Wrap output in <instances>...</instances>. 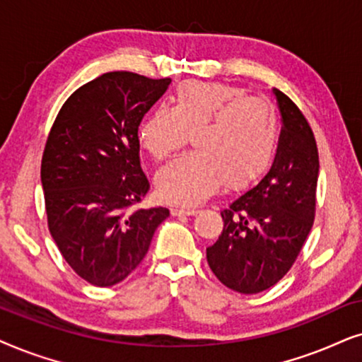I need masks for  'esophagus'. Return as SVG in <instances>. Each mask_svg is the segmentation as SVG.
I'll list each match as a JSON object with an SVG mask.
<instances>
[{"instance_id": "obj_1", "label": "esophagus", "mask_w": 362, "mask_h": 362, "mask_svg": "<svg viewBox=\"0 0 362 362\" xmlns=\"http://www.w3.org/2000/svg\"><path fill=\"white\" fill-rule=\"evenodd\" d=\"M170 211H172L173 216H180V215L190 216V215H195L199 210L192 209V206H173Z\"/></svg>"}]
</instances>
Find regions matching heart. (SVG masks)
<instances>
[{"mask_svg":"<svg viewBox=\"0 0 362 362\" xmlns=\"http://www.w3.org/2000/svg\"><path fill=\"white\" fill-rule=\"evenodd\" d=\"M192 136L195 152L157 173L158 194L168 202L195 205L225 184L242 190L272 165L278 144L273 104L243 89L220 83L187 81L137 129L141 147L156 162L172 157Z\"/></svg>","mask_w":362,"mask_h":362,"instance_id":"b5f03b06","label":"heart"}]
</instances>
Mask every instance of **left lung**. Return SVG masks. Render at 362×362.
<instances>
[{
  "label": "left lung",
  "instance_id": "left-lung-1",
  "mask_svg": "<svg viewBox=\"0 0 362 362\" xmlns=\"http://www.w3.org/2000/svg\"><path fill=\"white\" fill-rule=\"evenodd\" d=\"M281 112L276 156L257 187L221 211L223 231L206 262L230 290L255 295L276 285L296 262L316 214L320 157L300 107L273 89Z\"/></svg>",
  "mask_w": 362,
  "mask_h": 362
}]
</instances>
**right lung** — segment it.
<instances>
[{
  "label": "right lung",
  "mask_w": 362,
  "mask_h": 362,
  "mask_svg": "<svg viewBox=\"0 0 362 362\" xmlns=\"http://www.w3.org/2000/svg\"><path fill=\"white\" fill-rule=\"evenodd\" d=\"M172 79L114 71L72 93L56 115L41 160L47 228L66 263L94 286L139 267L163 206L137 209L151 184L137 129Z\"/></svg>",
  "instance_id": "right-lung-1"
}]
</instances>
